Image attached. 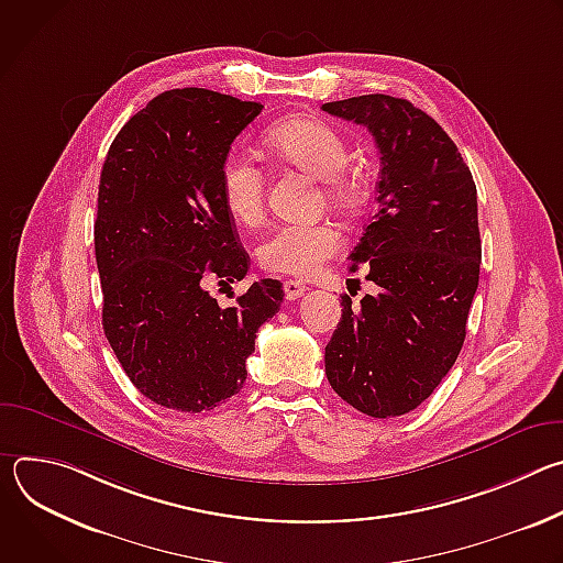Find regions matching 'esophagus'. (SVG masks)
<instances>
[{
	"label": "esophagus",
	"instance_id": "obj_1",
	"mask_svg": "<svg viewBox=\"0 0 563 563\" xmlns=\"http://www.w3.org/2000/svg\"><path fill=\"white\" fill-rule=\"evenodd\" d=\"M283 289H285V298L287 300H298V298H302L309 291V287L302 285L300 280H285Z\"/></svg>",
	"mask_w": 563,
	"mask_h": 563
}]
</instances>
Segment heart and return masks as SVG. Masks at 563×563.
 Returning <instances> with one entry per match:
<instances>
[{"label":"heart","instance_id":"b5f03b06","mask_svg":"<svg viewBox=\"0 0 563 563\" xmlns=\"http://www.w3.org/2000/svg\"><path fill=\"white\" fill-rule=\"evenodd\" d=\"M267 146L283 163L320 178L325 198L336 207H354L361 183L347 169V142L330 122L298 115L274 124L265 135ZM220 198L229 216L240 224H258L265 213V176L243 151H229L218 169ZM343 247V233L332 222L283 224L274 229L258 250V261L274 274L309 278L318 274Z\"/></svg>","mask_w":563,"mask_h":563}]
</instances>
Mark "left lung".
<instances>
[{
    "label": "left lung",
    "mask_w": 563,
    "mask_h": 563,
    "mask_svg": "<svg viewBox=\"0 0 563 563\" xmlns=\"http://www.w3.org/2000/svg\"><path fill=\"white\" fill-rule=\"evenodd\" d=\"M323 111L363 124L380 155L378 209L350 254L376 291L343 318L325 347L334 391L374 419L400 417L452 369L478 285L476 187L456 144L426 111L358 96Z\"/></svg>",
    "instance_id": "1"
}]
</instances>
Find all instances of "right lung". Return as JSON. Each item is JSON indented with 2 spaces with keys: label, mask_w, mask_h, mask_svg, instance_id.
Segmentation results:
<instances>
[{
  "label": "right lung",
  "mask_w": 563,
  "mask_h": 563,
  "mask_svg": "<svg viewBox=\"0 0 563 563\" xmlns=\"http://www.w3.org/2000/svg\"><path fill=\"white\" fill-rule=\"evenodd\" d=\"M261 111L207 89L165 91L120 129L102 167L93 233L104 334L131 383L176 412L240 391L256 332L285 296L272 278L231 307L205 289L250 272L218 169Z\"/></svg>",
  "instance_id": "right-lung-1"
}]
</instances>
